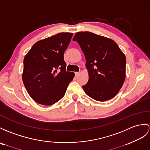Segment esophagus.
<instances>
[{"mask_svg": "<svg viewBox=\"0 0 150 150\" xmlns=\"http://www.w3.org/2000/svg\"><path fill=\"white\" fill-rule=\"evenodd\" d=\"M79 75V72H75V76H76V77H77V76H78Z\"/></svg>", "mask_w": 150, "mask_h": 150, "instance_id": "esophagus-1", "label": "esophagus"}]
</instances>
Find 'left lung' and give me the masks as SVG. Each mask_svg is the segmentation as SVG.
<instances>
[{"mask_svg": "<svg viewBox=\"0 0 150 150\" xmlns=\"http://www.w3.org/2000/svg\"><path fill=\"white\" fill-rule=\"evenodd\" d=\"M77 41L86 58L89 79L82 87L94 100H110L118 93L125 79L126 58L113 40L90 32H79Z\"/></svg>", "mask_w": 150, "mask_h": 150, "instance_id": "obj_1", "label": "left lung"}]
</instances>
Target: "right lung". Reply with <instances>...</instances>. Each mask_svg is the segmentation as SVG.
<instances>
[{"instance_id":"right-lung-1","label":"right lung","mask_w":150,"mask_h":150,"mask_svg":"<svg viewBox=\"0 0 150 150\" xmlns=\"http://www.w3.org/2000/svg\"><path fill=\"white\" fill-rule=\"evenodd\" d=\"M73 34L62 32L35 43L23 60L22 79L29 96L36 103H57L74 77L66 71L64 53Z\"/></svg>"}]
</instances>
